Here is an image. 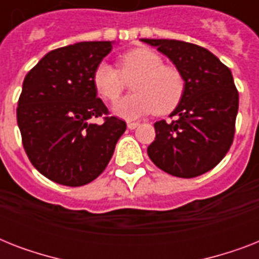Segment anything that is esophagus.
<instances>
[{"label":"esophagus","instance_id":"obj_1","mask_svg":"<svg viewBox=\"0 0 259 259\" xmlns=\"http://www.w3.org/2000/svg\"><path fill=\"white\" fill-rule=\"evenodd\" d=\"M138 126H140L138 122H127V127H129L130 130L136 129V127H138Z\"/></svg>","mask_w":259,"mask_h":259}]
</instances>
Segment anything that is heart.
<instances>
[{"mask_svg": "<svg viewBox=\"0 0 259 259\" xmlns=\"http://www.w3.org/2000/svg\"><path fill=\"white\" fill-rule=\"evenodd\" d=\"M134 93L114 105L113 111L125 119H136L150 113L168 114L181 102L185 93V79L176 67L165 66L154 51L136 48L119 58V70L106 62L94 71L95 90L105 101L114 102L132 80Z\"/></svg>", "mask_w": 259, "mask_h": 259, "instance_id": "1", "label": "heart"}]
</instances>
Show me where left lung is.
<instances>
[{
	"label": "left lung",
	"mask_w": 259,
	"mask_h": 259,
	"mask_svg": "<svg viewBox=\"0 0 259 259\" xmlns=\"http://www.w3.org/2000/svg\"><path fill=\"white\" fill-rule=\"evenodd\" d=\"M157 47L185 79V93L172 121L154 123L148 156L172 176H200L222 161L233 144L239 105L233 74L203 47L179 40L141 38Z\"/></svg>",
	"instance_id": "1"
}]
</instances>
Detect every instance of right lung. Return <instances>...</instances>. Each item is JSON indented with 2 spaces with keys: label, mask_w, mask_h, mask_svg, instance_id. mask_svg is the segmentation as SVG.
I'll return each instance as SVG.
<instances>
[{
  "label": "right lung",
  "mask_w": 259,
  "mask_h": 259,
  "mask_svg": "<svg viewBox=\"0 0 259 259\" xmlns=\"http://www.w3.org/2000/svg\"><path fill=\"white\" fill-rule=\"evenodd\" d=\"M111 41H82L48 52L26 74L17 123L30 162L42 176L68 187L89 184L113 156L126 122L109 115L93 75Z\"/></svg>",
  "instance_id": "1"
}]
</instances>
